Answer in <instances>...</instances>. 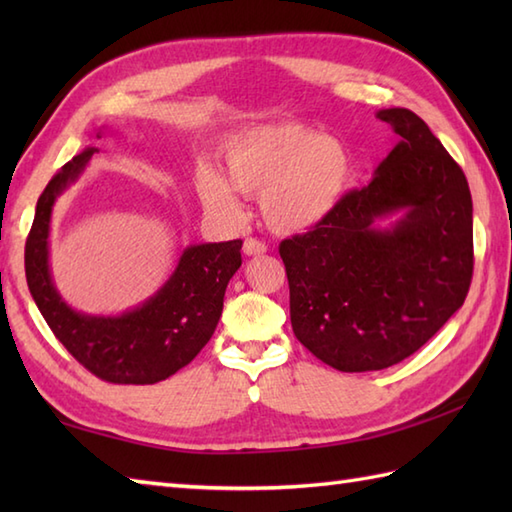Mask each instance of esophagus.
Here are the masks:
<instances>
[{"mask_svg": "<svg viewBox=\"0 0 512 512\" xmlns=\"http://www.w3.org/2000/svg\"><path fill=\"white\" fill-rule=\"evenodd\" d=\"M268 250V246L264 244V242H259V239H246L244 242V255H248V257H257V255H264Z\"/></svg>", "mask_w": 512, "mask_h": 512, "instance_id": "34e87169", "label": "esophagus"}]
</instances>
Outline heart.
Here are the masks:
<instances>
[{"label": "heart", "mask_w": 512, "mask_h": 512, "mask_svg": "<svg viewBox=\"0 0 512 512\" xmlns=\"http://www.w3.org/2000/svg\"><path fill=\"white\" fill-rule=\"evenodd\" d=\"M354 180L343 140L297 123L242 129L224 147V178L200 167L195 187L206 211L237 220V193L257 198L268 228L281 235L312 231L339 211Z\"/></svg>", "instance_id": "1"}]
</instances>
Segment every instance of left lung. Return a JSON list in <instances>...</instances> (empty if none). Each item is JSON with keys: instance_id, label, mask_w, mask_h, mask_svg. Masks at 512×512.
Segmentation results:
<instances>
[{"instance_id": "8db88e82", "label": "left lung", "mask_w": 512, "mask_h": 512, "mask_svg": "<svg viewBox=\"0 0 512 512\" xmlns=\"http://www.w3.org/2000/svg\"><path fill=\"white\" fill-rule=\"evenodd\" d=\"M398 143L330 220L284 239L292 332L339 372L418 352L462 308L473 277L469 182L429 125L378 110Z\"/></svg>"}]
</instances>
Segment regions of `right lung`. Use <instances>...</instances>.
<instances>
[{"label": "right lung", "mask_w": 512, "mask_h": 512, "mask_svg": "<svg viewBox=\"0 0 512 512\" xmlns=\"http://www.w3.org/2000/svg\"><path fill=\"white\" fill-rule=\"evenodd\" d=\"M105 127L94 129L99 140ZM99 147L88 145L65 162L35 209L26 242V279L43 319L76 361L118 385H154L189 365L209 343L222 317L228 281L242 266V239L191 244L154 295L121 314L72 308L54 286L50 222L54 202L81 178Z\"/></svg>", "instance_id": "add662e5"}]
</instances>
